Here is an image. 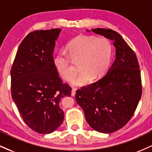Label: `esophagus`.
<instances>
[{"label": "esophagus", "instance_id": "obj_1", "mask_svg": "<svg viewBox=\"0 0 152 152\" xmlns=\"http://www.w3.org/2000/svg\"><path fill=\"white\" fill-rule=\"evenodd\" d=\"M77 89L76 88H72V90H71V96H74L75 94H76V91Z\"/></svg>", "mask_w": 152, "mask_h": 152}]
</instances>
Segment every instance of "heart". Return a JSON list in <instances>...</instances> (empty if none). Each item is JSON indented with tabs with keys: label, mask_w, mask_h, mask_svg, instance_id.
Masks as SVG:
<instances>
[{
	"label": "heart",
	"mask_w": 152,
	"mask_h": 152,
	"mask_svg": "<svg viewBox=\"0 0 152 152\" xmlns=\"http://www.w3.org/2000/svg\"><path fill=\"white\" fill-rule=\"evenodd\" d=\"M67 55L60 53L54 58L57 72L66 81H71L77 74L74 64L79 65L81 74L73 81L81 86L101 78L108 68L112 57L113 47L105 37L78 35L66 47Z\"/></svg>",
	"instance_id": "heart-1"
}]
</instances>
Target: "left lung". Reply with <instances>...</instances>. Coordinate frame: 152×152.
Masks as SVG:
<instances>
[{
  "mask_svg": "<svg viewBox=\"0 0 152 152\" xmlns=\"http://www.w3.org/2000/svg\"><path fill=\"white\" fill-rule=\"evenodd\" d=\"M92 31L112 40L115 60L101 79L81 87L75 97L93 129L112 133L129 121L137 107L142 94L140 64L135 52L115 31Z\"/></svg>",
  "mask_w": 152,
  "mask_h": 152,
  "instance_id": "obj_1",
  "label": "left lung"
}]
</instances>
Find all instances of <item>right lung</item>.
Here are the masks:
<instances>
[{
  "instance_id": "obj_1",
  "label": "right lung",
  "mask_w": 152,
  "mask_h": 152,
  "mask_svg": "<svg viewBox=\"0 0 152 152\" xmlns=\"http://www.w3.org/2000/svg\"><path fill=\"white\" fill-rule=\"evenodd\" d=\"M61 29L34 30L24 38L12 63L11 96L25 124L36 132L49 134L64 118L59 106L71 88L54 65L55 42Z\"/></svg>"
}]
</instances>
